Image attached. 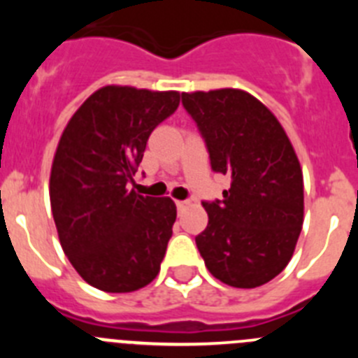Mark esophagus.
<instances>
[{
  "label": "esophagus",
  "instance_id": "esophagus-1",
  "mask_svg": "<svg viewBox=\"0 0 358 358\" xmlns=\"http://www.w3.org/2000/svg\"><path fill=\"white\" fill-rule=\"evenodd\" d=\"M176 206H177V210L181 211V210H185L186 206H188V202H186V201H176Z\"/></svg>",
  "mask_w": 358,
  "mask_h": 358
}]
</instances>
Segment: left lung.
I'll list each match as a JSON object with an SVG mask.
<instances>
[{"mask_svg":"<svg viewBox=\"0 0 358 358\" xmlns=\"http://www.w3.org/2000/svg\"><path fill=\"white\" fill-rule=\"evenodd\" d=\"M211 170L231 177L222 201L202 202L195 243L208 271L236 289L260 287L287 267L303 226V173L276 116L240 90L182 93Z\"/></svg>","mask_w":358,"mask_h":358,"instance_id":"8db88e82","label":"left lung"}]
</instances>
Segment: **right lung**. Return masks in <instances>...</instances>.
Segmentation results:
<instances>
[{"instance_id":"add662e5","label":"right lung","mask_w":358,"mask_h":358,"mask_svg":"<svg viewBox=\"0 0 358 358\" xmlns=\"http://www.w3.org/2000/svg\"><path fill=\"white\" fill-rule=\"evenodd\" d=\"M177 107V91L106 85L62 132L50 176L53 220L68 260L94 289L132 292L159 273L176 204L129 186L148 136Z\"/></svg>"}]
</instances>
